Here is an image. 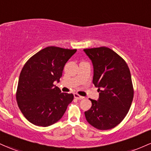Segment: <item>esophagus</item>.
<instances>
[{"label":"esophagus","instance_id":"obj_1","mask_svg":"<svg viewBox=\"0 0 151 151\" xmlns=\"http://www.w3.org/2000/svg\"><path fill=\"white\" fill-rule=\"evenodd\" d=\"M74 98L77 99V100H82V99H84V97L80 96L78 94H74Z\"/></svg>","mask_w":151,"mask_h":151}]
</instances>
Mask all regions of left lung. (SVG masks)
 <instances>
[{"label":"left lung","mask_w":151,"mask_h":151,"mask_svg":"<svg viewBox=\"0 0 151 151\" xmlns=\"http://www.w3.org/2000/svg\"><path fill=\"white\" fill-rule=\"evenodd\" d=\"M94 67L93 84L98 87V100L84 112L87 121L98 130H110L122 121L134 95L131 74L127 63L110 48L84 49Z\"/></svg>","instance_id":"obj_1"}]
</instances>
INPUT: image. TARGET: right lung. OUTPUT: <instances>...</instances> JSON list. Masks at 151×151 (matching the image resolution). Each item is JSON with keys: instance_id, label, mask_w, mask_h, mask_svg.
I'll return each instance as SVG.
<instances>
[{"instance_id": "1", "label": "right lung", "mask_w": 151, "mask_h": 151, "mask_svg": "<svg viewBox=\"0 0 151 151\" xmlns=\"http://www.w3.org/2000/svg\"><path fill=\"white\" fill-rule=\"evenodd\" d=\"M77 49L48 46L24 64L19 79L16 101L30 122L47 127L59 121L74 100L72 94L62 92L54 85L59 82L64 65Z\"/></svg>"}]
</instances>
